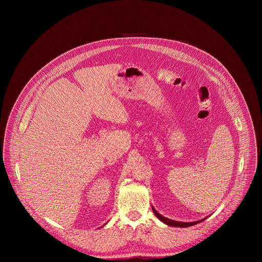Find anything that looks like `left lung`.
Listing matches in <instances>:
<instances>
[{
  "mask_svg": "<svg viewBox=\"0 0 262 262\" xmlns=\"http://www.w3.org/2000/svg\"><path fill=\"white\" fill-rule=\"evenodd\" d=\"M152 210L155 212V214L157 215V217L162 221L163 223H165L166 225H169L171 227H190V226H193V225H196V224L198 223H201L203 222L206 217L202 219V220H199V221H196V222H178V221H174V220H171V219H168V217H165L164 215H162L161 213H159L157 211V209L155 207H152Z\"/></svg>",
  "mask_w": 262,
  "mask_h": 262,
  "instance_id": "8db88e82",
  "label": "left lung"
}]
</instances>
